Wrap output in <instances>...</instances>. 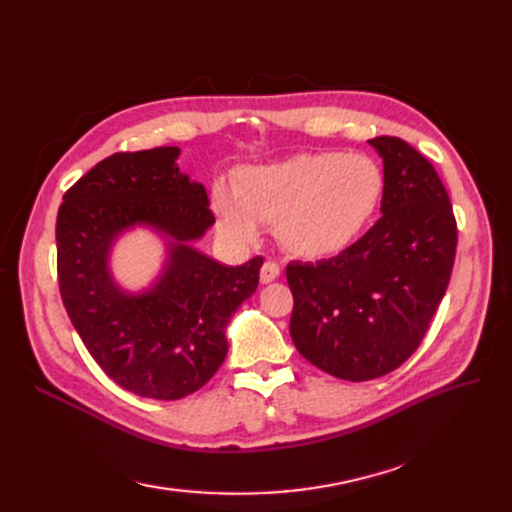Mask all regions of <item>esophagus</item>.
<instances>
[{
  "label": "esophagus",
  "mask_w": 512,
  "mask_h": 512,
  "mask_svg": "<svg viewBox=\"0 0 512 512\" xmlns=\"http://www.w3.org/2000/svg\"><path fill=\"white\" fill-rule=\"evenodd\" d=\"M280 273H282L280 265H277V262H273V260H267L265 265H262V269H260V282L262 284H271L273 280H277V277H280Z\"/></svg>",
  "instance_id": "obj_1"
}]
</instances>
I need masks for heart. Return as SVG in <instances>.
Here are the masks:
<instances>
[{
    "mask_svg": "<svg viewBox=\"0 0 512 512\" xmlns=\"http://www.w3.org/2000/svg\"><path fill=\"white\" fill-rule=\"evenodd\" d=\"M384 192L380 166L363 153H299L243 168L235 185L218 181L211 205L226 237L252 243L260 222L305 258L346 250L374 220Z\"/></svg>",
    "mask_w": 512,
    "mask_h": 512,
    "instance_id": "heart-1",
    "label": "heart"
}]
</instances>
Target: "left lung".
I'll return each mask as SVG.
<instances>
[{"mask_svg":"<svg viewBox=\"0 0 512 512\" xmlns=\"http://www.w3.org/2000/svg\"><path fill=\"white\" fill-rule=\"evenodd\" d=\"M367 143L384 164L382 218L342 254L286 267L294 346L350 382L389 374L421 346L457 250L453 207L436 168L401 138Z\"/></svg>","mask_w":512,"mask_h":512,"instance_id":"obj_1","label":"left lung"}]
</instances>
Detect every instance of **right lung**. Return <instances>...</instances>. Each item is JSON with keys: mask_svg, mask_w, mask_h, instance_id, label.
Here are the masks:
<instances>
[{"mask_svg": "<svg viewBox=\"0 0 512 512\" xmlns=\"http://www.w3.org/2000/svg\"><path fill=\"white\" fill-rule=\"evenodd\" d=\"M179 147L115 153L64 194L57 273L66 312L96 363L123 389L181 399L226 359V327L258 286L262 258L222 265L192 245L215 224L203 183L179 170ZM134 227L167 245L161 275L138 293L110 271L116 239Z\"/></svg>", "mask_w": 512, "mask_h": 512, "instance_id": "add662e5", "label": "right lung"}]
</instances>
